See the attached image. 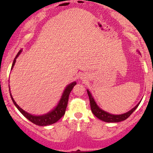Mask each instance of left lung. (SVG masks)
<instances>
[{"label": "left lung", "instance_id": "obj_1", "mask_svg": "<svg viewBox=\"0 0 153 153\" xmlns=\"http://www.w3.org/2000/svg\"><path fill=\"white\" fill-rule=\"evenodd\" d=\"M87 92H88V96H89L90 108H91V111L92 112H93V114H94L97 118H98V119H100L101 120L104 121V122L106 123H119L121 122V121L125 120L127 119V118L135 111V109L138 107V106H139V103L141 102L140 101L136 106H134L132 109H131L130 111H128V112L124 113V114H110V113L106 112L104 110L101 109V108L97 105L96 102L95 101L93 97L92 96V94L90 93L89 90H87Z\"/></svg>", "mask_w": 153, "mask_h": 153}]
</instances>
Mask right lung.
<instances>
[{
    "label": "right lung",
    "instance_id": "right-lung-1",
    "mask_svg": "<svg viewBox=\"0 0 153 153\" xmlns=\"http://www.w3.org/2000/svg\"><path fill=\"white\" fill-rule=\"evenodd\" d=\"M22 52V50H19V52H18L17 56L14 58V61H13L12 66H11V70H12L13 67H14V64H15L16 59L17 58V57L19 56V54ZM76 85V82H74L69 84L68 86L65 88V89L64 90L63 95H62L61 98H60V101H59L57 105L55 107V109H53L52 111L48 112L47 114H43V115H33V114H29V113L26 112L25 111H24L23 109H21L19 106L17 105V103L15 102V101L13 98L12 96L10 93V96L11 98V100H12L13 103L15 105L16 107L17 108L18 110L22 113L23 115L27 118L28 120H30V122H32L34 124L37 125V126H49V125H52L53 123H56L57 121H58L60 118L63 117L64 114H65V109H66L67 104H68V97H69V94L71 91L72 89H73L74 87ZM10 90V89H9Z\"/></svg>",
    "mask_w": 153,
    "mask_h": 153
}]
</instances>
